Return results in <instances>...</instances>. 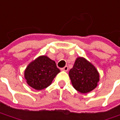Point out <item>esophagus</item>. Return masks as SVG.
<instances>
[{
    "label": "esophagus",
    "mask_w": 120,
    "mask_h": 120,
    "mask_svg": "<svg viewBox=\"0 0 120 120\" xmlns=\"http://www.w3.org/2000/svg\"><path fill=\"white\" fill-rule=\"evenodd\" d=\"M61 70H62V71H67L68 70V67H67V66H65L64 67L62 68Z\"/></svg>",
    "instance_id": "34e87169"
}]
</instances>
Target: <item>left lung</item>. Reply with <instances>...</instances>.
<instances>
[{"instance_id": "8db88e82", "label": "left lung", "mask_w": 120, "mask_h": 120, "mask_svg": "<svg viewBox=\"0 0 120 120\" xmlns=\"http://www.w3.org/2000/svg\"><path fill=\"white\" fill-rule=\"evenodd\" d=\"M68 74L73 88L82 94L95 89L100 79L96 67L83 57L77 58Z\"/></svg>"}]
</instances>
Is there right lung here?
I'll list each match as a JSON object with an SVG mask.
<instances>
[{"label": "right lung", "instance_id": "add662e5", "mask_svg": "<svg viewBox=\"0 0 120 120\" xmlns=\"http://www.w3.org/2000/svg\"><path fill=\"white\" fill-rule=\"evenodd\" d=\"M60 72L55 61L47 56H40L27 66L24 71V77L31 88L41 90L50 86Z\"/></svg>", "mask_w": 120, "mask_h": 120}]
</instances>
